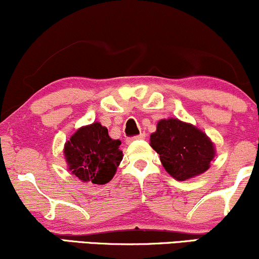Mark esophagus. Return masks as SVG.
Listing matches in <instances>:
<instances>
[{"label": "esophagus", "mask_w": 259, "mask_h": 259, "mask_svg": "<svg viewBox=\"0 0 259 259\" xmlns=\"http://www.w3.org/2000/svg\"><path fill=\"white\" fill-rule=\"evenodd\" d=\"M143 139H146V134L145 133L140 134V135H138V136H134V138L126 139V142L130 143V142H133V141H136V140H143Z\"/></svg>", "instance_id": "1"}]
</instances>
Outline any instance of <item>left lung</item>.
Here are the masks:
<instances>
[{"label": "left lung", "instance_id": "obj_1", "mask_svg": "<svg viewBox=\"0 0 259 259\" xmlns=\"http://www.w3.org/2000/svg\"><path fill=\"white\" fill-rule=\"evenodd\" d=\"M164 169L177 181L201 175L216 155L214 143L199 127L177 118L160 119L149 138Z\"/></svg>", "mask_w": 259, "mask_h": 259}]
</instances>
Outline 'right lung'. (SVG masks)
Listing matches in <instances>:
<instances>
[{"instance_id":"obj_1","label":"right lung","mask_w":259,"mask_h":259,"mask_svg":"<svg viewBox=\"0 0 259 259\" xmlns=\"http://www.w3.org/2000/svg\"><path fill=\"white\" fill-rule=\"evenodd\" d=\"M119 140H112L99 121L79 127L64 146L67 169L82 182L105 185L123 159Z\"/></svg>"}]
</instances>
